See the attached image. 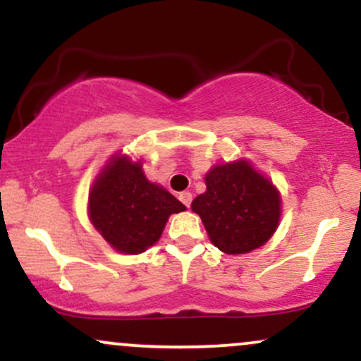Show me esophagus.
<instances>
[{"label": "esophagus", "mask_w": 361, "mask_h": 361, "mask_svg": "<svg viewBox=\"0 0 361 361\" xmlns=\"http://www.w3.org/2000/svg\"><path fill=\"white\" fill-rule=\"evenodd\" d=\"M180 200H181V204H183V205L190 207V204H192V193H190V192H181L180 193Z\"/></svg>", "instance_id": "1"}]
</instances>
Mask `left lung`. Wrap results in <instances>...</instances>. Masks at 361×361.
I'll list each match as a JSON object with an SVG mask.
<instances>
[{"label":"left lung","mask_w":361,"mask_h":361,"mask_svg":"<svg viewBox=\"0 0 361 361\" xmlns=\"http://www.w3.org/2000/svg\"><path fill=\"white\" fill-rule=\"evenodd\" d=\"M205 193L192 202L209 239L226 255L258 250L275 234L281 197L271 180L247 159L215 164L205 175Z\"/></svg>","instance_id":"left-lung-1"}]
</instances>
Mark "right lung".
<instances>
[{
	"mask_svg": "<svg viewBox=\"0 0 361 361\" xmlns=\"http://www.w3.org/2000/svg\"><path fill=\"white\" fill-rule=\"evenodd\" d=\"M186 210L166 188L149 181L140 159L114 154L88 193V217L122 255H140L159 241L169 215Z\"/></svg>",
	"mask_w": 361,
	"mask_h": 361,
	"instance_id": "obj_1",
	"label": "right lung"
}]
</instances>
